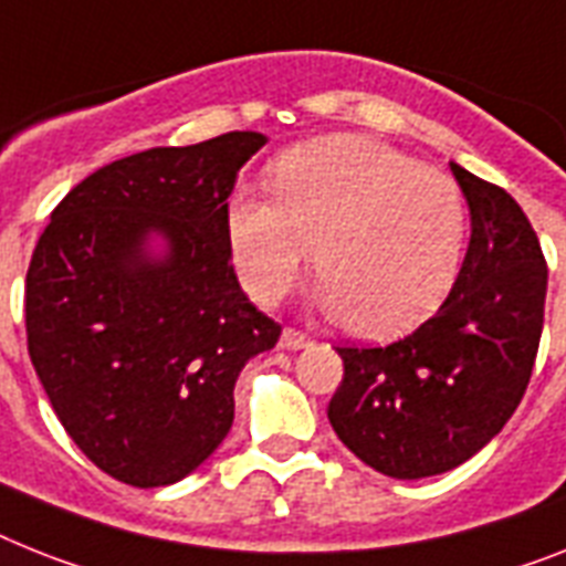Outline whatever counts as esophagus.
<instances>
[{"mask_svg": "<svg viewBox=\"0 0 566 566\" xmlns=\"http://www.w3.org/2000/svg\"><path fill=\"white\" fill-rule=\"evenodd\" d=\"M310 335L297 333V329H283V335H280V347L283 349H303L310 347Z\"/></svg>", "mask_w": 566, "mask_h": 566, "instance_id": "34e87169", "label": "esophagus"}]
</instances>
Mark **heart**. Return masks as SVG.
Here are the masks:
<instances>
[{"label": "heart", "mask_w": 566, "mask_h": 566, "mask_svg": "<svg viewBox=\"0 0 566 566\" xmlns=\"http://www.w3.org/2000/svg\"><path fill=\"white\" fill-rule=\"evenodd\" d=\"M272 196L237 190L226 210L233 265L256 303L294 286L310 249L317 303L364 338L417 326L454 283L460 188L399 149L358 135L303 144L274 165Z\"/></svg>", "instance_id": "obj_1"}]
</instances>
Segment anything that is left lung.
<instances>
[{"instance_id": "obj_1", "label": "left lung", "mask_w": 566, "mask_h": 566, "mask_svg": "<svg viewBox=\"0 0 566 566\" xmlns=\"http://www.w3.org/2000/svg\"><path fill=\"white\" fill-rule=\"evenodd\" d=\"M471 213L462 269L440 312L387 347H338L329 401L338 440L396 480L433 478L501 433L530 385L546 263L521 205L451 165Z\"/></svg>"}]
</instances>
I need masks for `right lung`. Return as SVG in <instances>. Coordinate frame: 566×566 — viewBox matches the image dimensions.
<instances>
[{
    "instance_id": "right-lung-1",
    "label": "right lung",
    "mask_w": 566,
    "mask_h": 566,
    "mask_svg": "<svg viewBox=\"0 0 566 566\" xmlns=\"http://www.w3.org/2000/svg\"><path fill=\"white\" fill-rule=\"evenodd\" d=\"M265 142L226 133L118 158L36 242L28 356L74 446L120 483L199 469L231 431L240 370L277 344L280 324L233 274L226 228L237 172Z\"/></svg>"
}]
</instances>
